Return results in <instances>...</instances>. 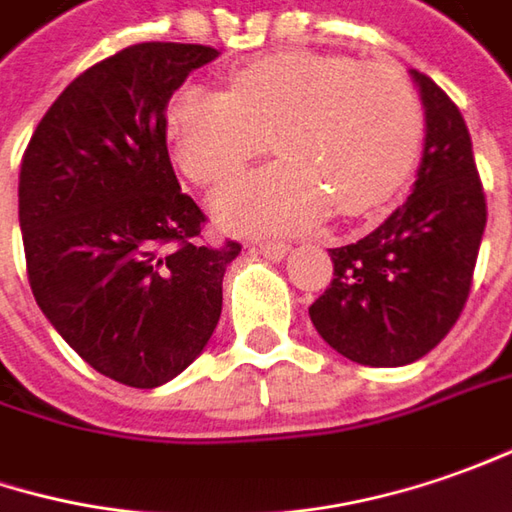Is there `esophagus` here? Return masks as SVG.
Here are the masks:
<instances>
[{"mask_svg": "<svg viewBox=\"0 0 512 512\" xmlns=\"http://www.w3.org/2000/svg\"><path fill=\"white\" fill-rule=\"evenodd\" d=\"M252 249H255L257 255L269 257V260H283V257L289 255V246L277 243V240H263V243H255Z\"/></svg>", "mask_w": 512, "mask_h": 512, "instance_id": "esophagus-1", "label": "esophagus"}]
</instances>
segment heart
Segmentation results:
<instances>
[{
  "mask_svg": "<svg viewBox=\"0 0 512 512\" xmlns=\"http://www.w3.org/2000/svg\"><path fill=\"white\" fill-rule=\"evenodd\" d=\"M422 104L394 64L314 50L269 53L232 73L229 90L184 84L167 107L175 164L195 184L229 181L269 138L283 161L215 198L232 232L286 235L334 206L357 218L397 192L422 147Z\"/></svg>",
  "mask_w": 512,
  "mask_h": 512,
  "instance_id": "obj_1",
  "label": "heart"
}]
</instances>
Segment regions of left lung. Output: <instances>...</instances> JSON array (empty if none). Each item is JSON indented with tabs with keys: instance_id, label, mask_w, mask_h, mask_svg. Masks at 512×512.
Returning a JSON list of instances; mask_svg holds the SVG:
<instances>
[{
	"instance_id": "8db88e82",
	"label": "left lung",
	"mask_w": 512,
	"mask_h": 512,
	"mask_svg": "<svg viewBox=\"0 0 512 512\" xmlns=\"http://www.w3.org/2000/svg\"><path fill=\"white\" fill-rule=\"evenodd\" d=\"M425 104L414 192L371 235L331 249L334 277L311 323L337 354L397 368L445 340L465 309L487 223L485 189L459 107L411 70Z\"/></svg>"
}]
</instances>
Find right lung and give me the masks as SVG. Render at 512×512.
I'll use <instances>...</instances> for the list:
<instances>
[{"mask_svg": "<svg viewBox=\"0 0 512 512\" xmlns=\"http://www.w3.org/2000/svg\"><path fill=\"white\" fill-rule=\"evenodd\" d=\"M206 45L144 42L93 64L39 121L19 172V226L39 309L81 360L158 388L221 320L240 243L203 246L201 206L167 152V104Z\"/></svg>", "mask_w": 512, "mask_h": 512, "instance_id": "add662e5", "label": "right lung"}]
</instances>
